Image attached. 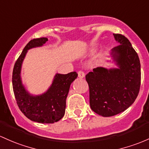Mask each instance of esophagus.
Returning a JSON list of instances; mask_svg holds the SVG:
<instances>
[{
	"instance_id": "1",
	"label": "esophagus",
	"mask_w": 149,
	"mask_h": 149,
	"mask_svg": "<svg viewBox=\"0 0 149 149\" xmlns=\"http://www.w3.org/2000/svg\"><path fill=\"white\" fill-rule=\"evenodd\" d=\"M78 77L80 78H83L85 76V73L84 72L82 71H79L78 72Z\"/></svg>"
}]
</instances>
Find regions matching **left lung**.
I'll use <instances>...</instances> for the list:
<instances>
[{"mask_svg": "<svg viewBox=\"0 0 149 149\" xmlns=\"http://www.w3.org/2000/svg\"><path fill=\"white\" fill-rule=\"evenodd\" d=\"M120 45L112 49L118 68L97 67L86 76L90 105L95 113L111 117L130 107L139 93L141 64L132 44L121 34H113Z\"/></svg>", "mask_w": 149, "mask_h": 149, "instance_id": "left-lung-1", "label": "left lung"}]
</instances>
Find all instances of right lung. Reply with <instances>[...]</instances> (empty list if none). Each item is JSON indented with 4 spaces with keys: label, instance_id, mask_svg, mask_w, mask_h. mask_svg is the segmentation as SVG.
Returning <instances> with one entry per match:
<instances>
[{
    "label": "right lung",
    "instance_id": "obj_1",
    "mask_svg": "<svg viewBox=\"0 0 149 149\" xmlns=\"http://www.w3.org/2000/svg\"><path fill=\"white\" fill-rule=\"evenodd\" d=\"M47 41L48 39L46 37L29 41L15 63L12 76L15 97L21 112L30 120L42 124L54 123L63 117L70 86L78 76L75 71L67 74L57 73L51 87L45 93L33 96L27 93L21 81L22 63L27 50L41 47Z\"/></svg>",
    "mask_w": 149,
    "mask_h": 149
}]
</instances>
